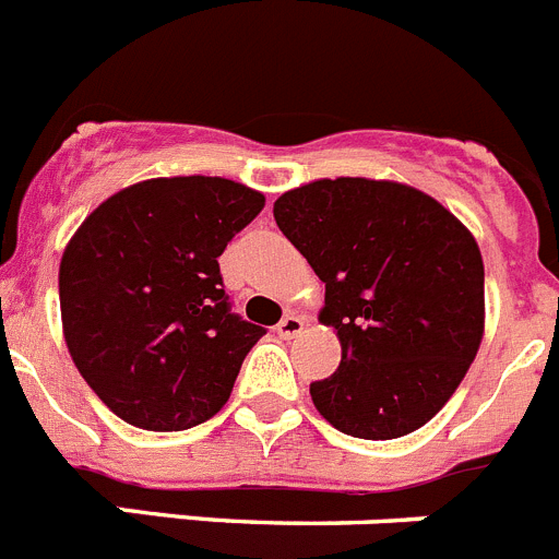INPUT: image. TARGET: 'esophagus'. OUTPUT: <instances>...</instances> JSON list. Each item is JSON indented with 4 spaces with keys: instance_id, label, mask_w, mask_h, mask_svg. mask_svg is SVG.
Masks as SVG:
<instances>
[{
    "instance_id": "1",
    "label": "esophagus",
    "mask_w": 559,
    "mask_h": 559,
    "mask_svg": "<svg viewBox=\"0 0 559 559\" xmlns=\"http://www.w3.org/2000/svg\"><path fill=\"white\" fill-rule=\"evenodd\" d=\"M302 330H305V322L296 313H288L283 322L276 324V333L283 335V338H296V335L302 333Z\"/></svg>"
}]
</instances>
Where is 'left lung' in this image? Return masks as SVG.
<instances>
[{"label":"left lung","instance_id":"left-lung-1","mask_svg":"<svg viewBox=\"0 0 559 559\" xmlns=\"http://www.w3.org/2000/svg\"><path fill=\"white\" fill-rule=\"evenodd\" d=\"M274 221L324 283L319 322L341 364L310 383L330 426L397 439L445 406L484 335V263L467 226L397 181L319 179L283 192Z\"/></svg>","mask_w":559,"mask_h":559}]
</instances>
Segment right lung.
Masks as SVG:
<instances>
[{"label": "right lung", "instance_id": "1", "mask_svg": "<svg viewBox=\"0 0 559 559\" xmlns=\"http://www.w3.org/2000/svg\"><path fill=\"white\" fill-rule=\"evenodd\" d=\"M265 206L218 176L114 192L61 257L63 338L78 372L128 426L185 431L224 408L265 330L231 313L218 257Z\"/></svg>", "mask_w": 559, "mask_h": 559}]
</instances>
